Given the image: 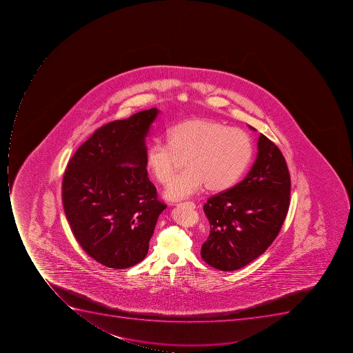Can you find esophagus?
Wrapping results in <instances>:
<instances>
[{
	"label": "esophagus",
	"mask_w": 353,
	"mask_h": 353,
	"mask_svg": "<svg viewBox=\"0 0 353 353\" xmlns=\"http://www.w3.org/2000/svg\"><path fill=\"white\" fill-rule=\"evenodd\" d=\"M179 205H182V206H186V208H195V203H193V202H184V203H180V204H179Z\"/></svg>",
	"instance_id": "34e87169"
}]
</instances>
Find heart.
<instances>
[{
    "mask_svg": "<svg viewBox=\"0 0 353 353\" xmlns=\"http://www.w3.org/2000/svg\"><path fill=\"white\" fill-rule=\"evenodd\" d=\"M252 154V140L245 131L195 118L173 125L168 143L152 142L145 154V168L159 183L167 184L184 160L185 172L164 192L168 200L180 201L200 191L204 184L213 192L230 189L248 169Z\"/></svg>",
    "mask_w": 353,
    "mask_h": 353,
    "instance_id": "1",
    "label": "heart"
}]
</instances>
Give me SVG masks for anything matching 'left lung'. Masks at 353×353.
<instances>
[{"mask_svg": "<svg viewBox=\"0 0 353 353\" xmlns=\"http://www.w3.org/2000/svg\"><path fill=\"white\" fill-rule=\"evenodd\" d=\"M257 149L246 178L210 197L203 208L210 235L201 256L206 264L223 272L239 270L265 253L288 212L290 175L283 153L263 134Z\"/></svg>", "mask_w": 353, "mask_h": 353, "instance_id": "8db88e82", "label": "left lung"}]
</instances>
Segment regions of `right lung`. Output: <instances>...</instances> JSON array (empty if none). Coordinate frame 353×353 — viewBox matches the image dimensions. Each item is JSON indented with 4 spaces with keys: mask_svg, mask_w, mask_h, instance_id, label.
<instances>
[{
    "mask_svg": "<svg viewBox=\"0 0 353 353\" xmlns=\"http://www.w3.org/2000/svg\"><path fill=\"white\" fill-rule=\"evenodd\" d=\"M160 111H140L100 127L72 157L63 205L74 236L92 259L125 270L145 259L167 205L148 178L145 137Z\"/></svg>",
    "mask_w": 353,
    "mask_h": 353,
    "instance_id": "add662e5",
    "label": "right lung"
}]
</instances>
